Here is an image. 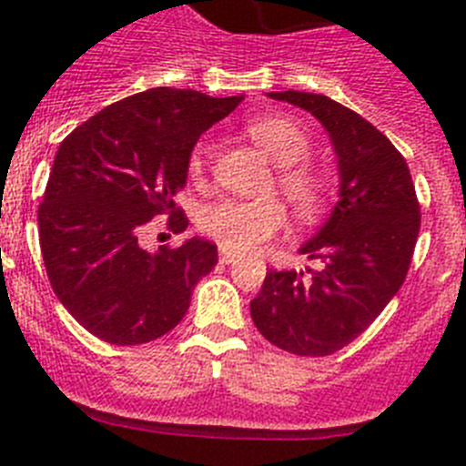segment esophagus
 <instances>
[{"mask_svg":"<svg viewBox=\"0 0 466 466\" xmlns=\"http://www.w3.org/2000/svg\"><path fill=\"white\" fill-rule=\"evenodd\" d=\"M219 261L221 263H236L238 261V254L230 252V249H226V247H221V249H219Z\"/></svg>","mask_w":466,"mask_h":466,"instance_id":"obj_1","label":"esophagus"}]
</instances>
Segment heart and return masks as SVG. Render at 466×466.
<instances>
[{
  "label": "heart",
  "mask_w": 466,
  "mask_h": 466,
  "mask_svg": "<svg viewBox=\"0 0 466 466\" xmlns=\"http://www.w3.org/2000/svg\"><path fill=\"white\" fill-rule=\"evenodd\" d=\"M247 135L258 149L273 160L278 170V191L299 217H312L324 208L329 182L324 172L303 163L310 154V137L299 121L284 114H261L247 121ZM209 144L198 142L188 156V177L203 179ZM284 209L275 200L247 203V200H217L198 217L205 236L233 252H252L282 228Z\"/></svg>",
  "instance_id": "1"
}]
</instances>
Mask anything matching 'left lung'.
Returning a JSON list of instances; mask_svg holds the SVG:
<instances>
[{
    "mask_svg": "<svg viewBox=\"0 0 466 466\" xmlns=\"http://www.w3.org/2000/svg\"><path fill=\"white\" fill-rule=\"evenodd\" d=\"M310 111L339 158V203L299 252L319 268L268 270L249 312L266 340L300 357L339 352L369 329L409 273L420 205L403 156L376 126L327 95L268 93Z\"/></svg>",
    "mask_w": 466,
    "mask_h": 466,
    "instance_id": "obj_1",
    "label": "left lung"
}]
</instances>
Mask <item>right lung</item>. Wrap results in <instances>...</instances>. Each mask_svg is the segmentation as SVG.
Returning a JSON list of instances; mask_svg holds the SVG:
<instances>
[{"mask_svg":"<svg viewBox=\"0 0 466 466\" xmlns=\"http://www.w3.org/2000/svg\"><path fill=\"white\" fill-rule=\"evenodd\" d=\"M198 90L149 88L74 127L53 160L39 205L48 279L69 315L97 339L139 345L182 322L198 279L217 266V245L188 238L147 252L137 242L156 217L187 230L175 205L198 137L240 105Z\"/></svg>","mask_w":466,"mask_h":466,"instance_id":"1","label":"right lung"}]
</instances>
